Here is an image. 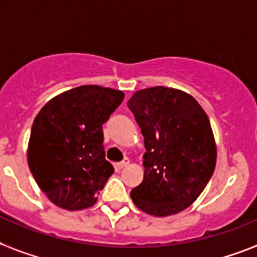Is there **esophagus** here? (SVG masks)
Here are the masks:
<instances>
[{
    "mask_svg": "<svg viewBox=\"0 0 257 257\" xmlns=\"http://www.w3.org/2000/svg\"><path fill=\"white\" fill-rule=\"evenodd\" d=\"M128 163H130V161H128V158H124V160L121 161V162L115 163V169H117V170L124 169V167H126V166L128 165Z\"/></svg>",
    "mask_w": 257,
    "mask_h": 257,
    "instance_id": "34e87169",
    "label": "esophagus"
}]
</instances>
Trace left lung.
I'll return each mask as SVG.
<instances>
[{
	"label": "left lung",
	"instance_id": "8db88e82",
	"mask_svg": "<svg viewBox=\"0 0 257 257\" xmlns=\"http://www.w3.org/2000/svg\"><path fill=\"white\" fill-rule=\"evenodd\" d=\"M144 136V179L131 199L144 212L165 217L198 198L216 166L210 119L198 101L176 88L156 86L127 101Z\"/></svg>",
	"mask_w": 257,
	"mask_h": 257
}]
</instances>
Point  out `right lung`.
<instances>
[{
	"label": "right lung",
	"mask_w": 257,
	"mask_h": 257,
	"mask_svg": "<svg viewBox=\"0 0 257 257\" xmlns=\"http://www.w3.org/2000/svg\"><path fill=\"white\" fill-rule=\"evenodd\" d=\"M119 90L85 85L52 97L28 143V166L47 198L64 210L91 207L114 172L105 160L103 123L123 100Z\"/></svg>",
	"instance_id": "right-lung-1"
}]
</instances>
